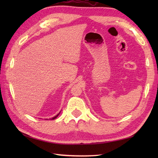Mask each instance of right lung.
Listing matches in <instances>:
<instances>
[{"mask_svg": "<svg viewBox=\"0 0 158 158\" xmlns=\"http://www.w3.org/2000/svg\"><path fill=\"white\" fill-rule=\"evenodd\" d=\"M60 113L58 114V115H56V116H54V117H52V118H51V119H51V120H53V119H55L56 118V117H58V116L60 115Z\"/></svg>", "mask_w": 158, "mask_h": 158, "instance_id": "right-lung-1", "label": "right lung"}]
</instances>
